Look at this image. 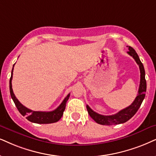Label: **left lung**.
I'll list each match as a JSON object with an SVG mask.
<instances>
[{
	"mask_svg": "<svg viewBox=\"0 0 156 156\" xmlns=\"http://www.w3.org/2000/svg\"><path fill=\"white\" fill-rule=\"evenodd\" d=\"M129 49V52H127L130 56L135 59V60L137 62V64L139 66L140 71V86L138 90V94L137 96H136L135 99L132 103L131 105H129L128 107L125 109L121 110L118 113L113 114V115L105 116L101 115L96 112H94L88 105H86L87 108V111L89 114L90 117L95 121L96 123L100 124L102 125H119V124L125 123L128 121L129 119L135 115L139 108L140 107L142 102L143 99L145 98V92H146V80H145V69L143 63L141 62L140 60L139 56L137 55V52L134 50L133 47H128Z\"/></svg>",
	"mask_w": 156,
	"mask_h": 156,
	"instance_id": "8db88e82",
	"label": "left lung"
}]
</instances>
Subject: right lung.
<instances>
[{
    "label": "right lung",
    "instance_id": "add662e5",
    "mask_svg": "<svg viewBox=\"0 0 156 156\" xmlns=\"http://www.w3.org/2000/svg\"><path fill=\"white\" fill-rule=\"evenodd\" d=\"M15 65V64H14ZM13 65L12 71H11V76L10 78L9 81V88H10V94H11V96L12 98L13 102H14L16 106L20 112L21 115L26 116V118L31 122L37 124H50L54 123V122H57L59 121L62 117L63 112L66 109V102L68 100L69 97H70V94H68V96L65 98V99L62 101L60 105L55 109L54 111L52 112H37V111H32V110L28 109L26 106L22 105L19 100L16 97L14 94H13V89H12V83H11V80H12L13 78Z\"/></svg>",
    "mask_w": 156,
    "mask_h": 156
}]
</instances>
